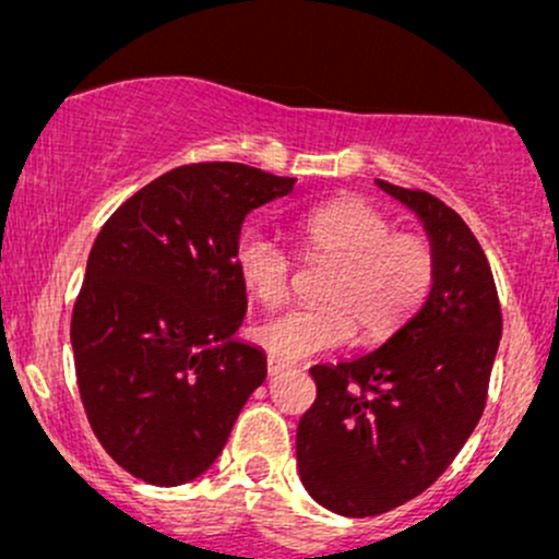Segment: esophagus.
<instances>
[{"label": "esophagus", "instance_id": "esophagus-1", "mask_svg": "<svg viewBox=\"0 0 559 559\" xmlns=\"http://www.w3.org/2000/svg\"><path fill=\"white\" fill-rule=\"evenodd\" d=\"M286 368H288L286 362L275 360V357H267V373H271V376H281V373H284Z\"/></svg>", "mask_w": 559, "mask_h": 559}]
</instances>
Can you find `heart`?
<instances>
[{"label":"heart","mask_w":559,"mask_h":559,"mask_svg":"<svg viewBox=\"0 0 559 559\" xmlns=\"http://www.w3.org/2000/svg\"><path fill=\"white\" fill-rule=\"evenodd\" d=\"M307 258L329 262L316 307H288L260 320L252 336L281 362H299L346 344L352 333L383 338L413 316L433 284L431 243L394 234L381 210L357 197L320 204L299 221ZM241 286L262 305L286 297L292 260L258 228L241 230L234 247Z\"/></svg>","instance_id":"b5f03b06"}]
</instances>
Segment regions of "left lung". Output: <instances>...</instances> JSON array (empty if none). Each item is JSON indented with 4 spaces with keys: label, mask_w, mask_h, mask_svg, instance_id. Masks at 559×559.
Segmentation results:
<instances>
[{
    "label": "left lung",
    "mask_w": 559,
    "mask_h": 559,
    "mask_svg": "<svg viewBox=\"0 0 559 559\" xmlns=\"http://www.w3.org/2000/svg\"><path fill=\"white\" fill-rule=\"evenodd\" d=\"M423 223L433 284L383 344L316 365L312 407L297 428V467L325 510L368 518L426 491L478 426L502 338L484 249L465 221L426 191L376 178Z\"/></svg>",
    "instance_id": "left-lung-1"
}]
</instances>
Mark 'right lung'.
Here are the masks:
<instances>
[{
    "label": "right lung",
    "instance_id": "right-lung-1",
    "mask_svg": "<svg viewBox=\"0 0 559 559\" xmlns=\"http://www.w3.org/2000/svg\"><path fill=\"white\" fill-rule=\"evenodd\" d=\"M294 183L241 163L183 165L102 226L70 344L88 423L131 476L155 486L202 476L265 381V352L236 336L247 288L234 247L243 217Z\"/></svg>",
    "mask_w": 559,
    "mask_h": 559
}]
</instances>
